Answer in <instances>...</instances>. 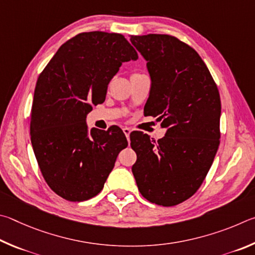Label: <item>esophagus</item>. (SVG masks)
I'll return each instance as SVG.
<instances>
[{
	"label": "esophagus",
	"instance_id": "obj_1",
	"mask_svg": "<svg viewBox=\"0 0 255 255\" xmlns=\"http://www.w3.org/2000/svg\"><path fill=\"white\" fill-rule=\"evenodd\" d=\"M123 132H124L125 136H127L128 141H130V133H131V130H130V128H123Z\"/></svg>",
	"mask_w": 255,
	"mask_h": 255
}]
</instances>
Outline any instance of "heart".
<instances>
[{"label":"heart","instance_id":"heart-1","mask_svg":"<svg viewBox=\"0 0 255 255\" xmlns=\"http://www.w3.org/2000/svg\"><path fill=\"white\" fill-rule=\"evenodd\" d=\"M134 75H137V74H134Z\"/></svg>","mask_w":255,"mask_h":255}]
</instances>
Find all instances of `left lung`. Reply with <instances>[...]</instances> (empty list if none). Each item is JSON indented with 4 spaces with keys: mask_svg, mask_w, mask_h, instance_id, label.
Returning <instances> with one entry per match:
<instances>
[{
    "mask_svg": "<svg viewBox=\"0 0 255 255\" xmlns=\"http://www.w3.org/2000/svg\"><path fill=\"white\" fill-rule=\"evenodd\" d=\"M146 61L151 87L146 115L158 116L166 135L155 142L130 134L136 152L132 172L141 195L160 206H175L198 190L220 145L221 98L202 58L168 34L131 35Z\"/></svg>",
    "mask_w": 255,
    "mask_h": 255,
    "instance_id": "8db88e82",
    "label": "left lung"
}]
</instances>
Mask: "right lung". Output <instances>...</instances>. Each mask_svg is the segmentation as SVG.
<instances>
[{
  "label": "right lung",
  "mask_w": 255,
  "mask_h": 255,
  "mask_svg": "<svg viewBox=\"0 0 255 255\" xmlns=\"http://www.w3.org/2000/svg\"><path fill=\"white\" fill-rule=\"evenodd\" d=\"M137 53L122 34L79 33L58 49L40 74L30 135L44 180L70 202L93 198L104 187L128 140L119 127L88 128L87 114L105 101L122 62Z\"/></svg>",
  "instance_id": "1"
}]
</instances>
